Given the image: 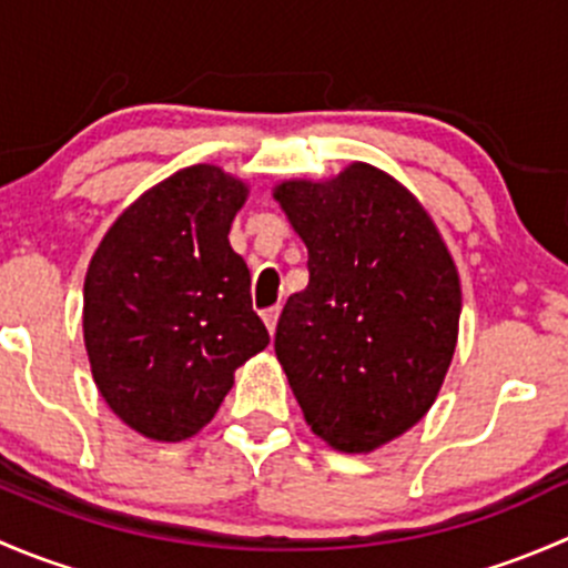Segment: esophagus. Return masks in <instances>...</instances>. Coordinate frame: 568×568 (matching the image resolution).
Wrapping results in <instances>:
<instances>
[{"instance_id":"obj_1","label":"esophagus","mask_w":568,"mask_h":568,"mask_svg":"<svg viewBox=\"0 0 568 568\" xmlns=\"http://www.w3.org/2000/svg\"><path fill=\"white\" fill-rule=\"evenodd\" d=\"M277 318H280V307H268V311H263V324H266V329L272 332L277 329Z\"/></svg>"}]
</instances>
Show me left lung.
Returning a JSON list of instances; mask_svg holds the SVG:
<instances>
[{
    "mask_svg": "<svg viewBox=\"0 0 568 568\" xmlns=\"http://www.w3.org/2000/svg\"><path fill=\"white\" fill-rule=\"evenodd\" d=\"M307 247L274 352L307 426L341 454H374L434 406L459 341L462 283L443 233L390 173L352 162L272 189Z\"/></svg>",
    "mask_w": 568,
    "mask_h": 568,
    "instance_id": "obj_1",
    "label": "left lung"
}]
</instances>
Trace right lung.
<instances>
[{"label":"right lung","mask_w":568,"mask_h":568,"mask_svg":"<svg viewBox=\"0 0 568 568\" xmlns=\"http://www.w3.org/2000/svg\"><path fill=\"white\" fill-rule=\"evenodd\" d=\"M250 186L183 168L112 222L84 277L82 329L101 398L153 443L209 426L239 365L268 346L227 233Z\"/></svg>","instance_id":"obj_1"}]
</instances>
